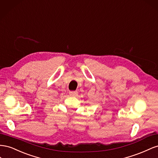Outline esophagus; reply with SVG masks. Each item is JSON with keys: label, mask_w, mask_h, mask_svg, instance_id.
I'll use <instances>...</instances> for the list:
<instances>
[{"label": "esophagus", "mask_w": 158, "mask_h": 158, "mask_svg": "<svg viewBox=\"0 0 158 158\" xmlns=\"http://www.w3.org/2000/svg\"><path fill=\"white\" fill-rule=\"evenodd\" d=\"M78 92L77 91H70L69 92V95L71 97H76L77 96Z\"/></svg>", "instance_id": "esophagus-1"}]
</instances>
